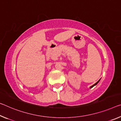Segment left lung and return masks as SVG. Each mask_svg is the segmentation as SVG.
<instances>
[{
	"mask_svg": "<svg viewBox=\"0 0 121 121\" xmlns=\"http://www.w3.org/2000/svg\"><path fill=\"white\" fill-rule=\"evenodd\" d=\"M100 80H101V79H99V81H97V82H96V83H95L94 84V85H93V86H91V87H90V88H93V87H94V86H96V85H97V83H99V81H100Z\"/></svg>",
	"mask_w": 121,
	"mask_h": 121,
	"instance_id": "8db88e82",
	"label": "left lung"
}]
</instances>
